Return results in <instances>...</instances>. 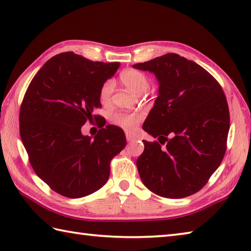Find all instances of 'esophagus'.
Wrapping results in <instances>:
<instances>
[{
    "label": "esophagus",
    "mask_w": 251,
    "mask_h": 251,
    "mask_svg": "<svg viewBox=\"0 0 251 251\" xmlns=\"http://www.w3.org/2000/svg\"><path fill=\"white\" fill-rule=\"evenodd\" d=\"M126 139H127V141H132L135 139V137L131 134H129V132H126Z\"/></svg>",
    "instance_id": "1"
}]
</instances>
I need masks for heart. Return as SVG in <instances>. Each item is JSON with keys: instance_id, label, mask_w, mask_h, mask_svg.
Returning <instances> with one entry per match:
<instances>
[{"instance_id": "obj_1", "label": "heart", "mask_w": 251, "mask_h": 251, "mask_svg": "<svg viewBox=\"0 0 251 251\" xmlns=\"http://www.w3.org/2000/svg\"><path fill=\"white\" fill-rule=\"evenodd\" d=\"M120 78L122 83L128 87L132 92L141 95L146 93L150 83H149V78L145 73L141 71L135 70V69H128L121 73ZM114 90V81L113 79H108L105 81L102 86L100 87L99 90V99L102 103H108L111 96L113 94ZM142 119V116L138 112H117L112 115L111 120L113 124L122 127L126 130H131L135 128V126L139 123Z\"/></svg>"}]
</instances>
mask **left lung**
I'll use <instances>...</instances> for the list:
<instances>
[{
	"instance_id": "8db88e82",
	"label": "left lung",
	"mask_w": 251,
	"mask_h": 251,
	"mask_svg": "<svg viewBox=\"0 0 251 251\" xmlns=\"http://www.w3.org/2000/svg\"><path fill=\"white\" fill-rule=\"evenodd\" d=\"M132 68L153 73L158 82L142 128L160 143L143 140L145 151L136 162L142 182L167 199L194 194L225 156L230 129L226 95L209 72L177 54Z\"/></svg>"
}]
</instances>
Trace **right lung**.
Masks as SVG:
<instances>
[{
  "label": "right lung",
  "instance_id": "obj_1",
  "mask_svg": "<svg viewBox=\"0 0 251 251\" xmlns=\"http://www.w3.org/2000/svg\"><path fill=\"white\" fill-rule=\"evenodd\" d=\"M120 65L62 52L40 69L26 89L19 114L21 140L35 174L63 196L79 199L102 188L111 159L126 146L124 131L114 125L94 138L81 131L101 106L100 87Z\"/></svg>",
  "mask_w": 251,
  "mask_h": 251
}]
</instances>
